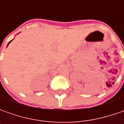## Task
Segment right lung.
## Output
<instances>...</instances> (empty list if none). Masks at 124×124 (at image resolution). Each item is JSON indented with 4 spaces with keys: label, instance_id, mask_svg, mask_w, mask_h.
<instances>
[{
    "label": "right lung",
    "instance_id": "1",
    "mask_svg": "<svg viewBox=\"0 0 124 124\" xmlns=\"http://www.w3.org/2000/svg\"><path fill=\"white\" fill-rule=\"evenodd\" d=\"M12 40H13V39H12ZM12 40H11V41H9V43H8V45H9V43H10V42H11V41H12ZM8 45H7V47H8Z\"/></svg>",
    "mask_w": 124,
    "mask_h": 124
}]
</instances>
